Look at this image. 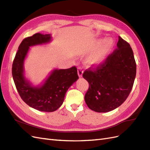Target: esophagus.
Wrapping results in <instances>:
<instances>
[{"instance_id":"obj_1","label":"esophagus","mask_w":150,"mask_h":150,"mask_svg":"<svg viewBox=\"0 0 150 150\" xmlns=\"http://www.w3.org/2000/svg\"><path fill=\"white\" fill-rule=\"evenodd\" d=\"M77 72H78V75H79V76L80 78L82 77V75L83 74V70H82V68L81 67H78V69H77Z\"/></svg>"}]
</instances>
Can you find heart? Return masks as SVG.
Returning <instances> with one entry per match:
<instances>
[{
    "mask_svg": "<svg viewBox=\"0 0 150 150\" xmlns=\"http://www.w3.org/2000/svg\"><path fill=\"white\" fill-rule=\"evenodd\" d=\"M97 44V46L99 48L87 59L88 63L94 66L100 65L104 63L114 46V42L111 40H100L98 41Z\"/></svg>",
    "mask_w": 150,
    "mask_h": 150,
    "instance_id": "1",
    "label": "heart"
}]
</instances>
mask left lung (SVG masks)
<instances>
[{
	"mask_svg": "<svg viewBox=\"0 0 150 150\" xmlns=\"http://www.w3.org/2000/svg\"><path fill=\"white\" fill-rule=\"evenodd\" d=\"M136 74V65L130 45L119 36L117 48L105 62L93 70L83 72L89 87L85 96L88 108L97 112L116 109L131 91Z\"/></svg>",
	"mask_w": 150,
	"mask_h": 150,
	"instance_id": "left-lung-1",
	"label": "left lung"
}]
</instances>
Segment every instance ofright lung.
I'll return each mask as SVG.
<instances>
[{
	"mask_svg": "<svg viewBox=\"0 0 150 150\" xmlns=\"http://www.w3.org/2000/svg\"><path fill=\"white\" fill-rule=\"evenodd\" d=\"M50 34H35L20 44L12 68V77L21 99L31 108L42 112H53L62 105L67 91L79 79L77 69H54L43 83L35 86L25 77L24 63L29 47L48 43Z\"/></svg>",
	"mask_w": 150,
	"mask_h": 150,
	"instance_id": "right-lung-1",
	"label": "right lung"
}]
</instances>
